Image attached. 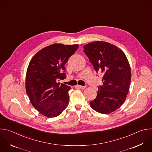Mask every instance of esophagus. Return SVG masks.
Returning <instances> with one entry per match:
<instances>
[{"instance_id": "obj_1", "label": "esophagus", "mask_w": 152, "mask_h": 152, "mask_svg": "<svg viewBox=\"0 0 152 152\" xmlns=\"http://www.w3.org/2000/svg\"><path fill=\"white\" fill-rule=\"evenodd\" d=\"M77 87H78V88H80V89H82V90H84V89L86 88V86H85L77 85Z\"/></svg>"}]
</instances>
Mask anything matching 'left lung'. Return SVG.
I'll use <instances>...</instances> for the list:
<instances>
[{
  "label": "left lung",
  "mask_w": 152,
  "mask_h": 152,
  "mask_svg": "<svg viewBox=\"0 0 152 152\" xmlns=\"http://www.w3.org/2000/svg\"><path fill=\"white\" fill-rule=\"evenodd\" d=\"M83 48L96 72L104 75L103 85L90 106L101 114L111 113L123 104L129 90L131 71L128 59L120 49L105 41H94Z\"/></svg>",
  "instance_id": "1"
}]
</instances>
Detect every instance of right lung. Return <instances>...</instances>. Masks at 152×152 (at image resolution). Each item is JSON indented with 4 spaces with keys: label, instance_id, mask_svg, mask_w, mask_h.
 I'll list each match as a JSON object with an SVG mask.
<instances>
[{
    "label": "right lung",
    "instance_id": "add662e5",
    "mask_svg": "<svg viewBox=\"0 0 152 152\" xmlns=\"http://www.w3.org/2000/svg\"><path fill=\"white\" fill-rule=\"evenodd\" d=\"M78 47V45H51L38 51L29 64L26 93L33 106L45 117L59 115L68 105L70 86L58 81L66 78L65 64Z\"/></svg>",
    "mask_w": 152,
    "mask_h": 152
}]
</instances>
